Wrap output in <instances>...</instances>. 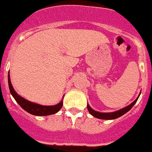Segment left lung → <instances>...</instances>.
<instances>
[{
    "instance_id": "obj_1",
    "label": "left lung",
    "mask_w": 152,
    "mask_h": 152,
    "mask_svg": "<svg viewBox=\"0 0 152 152\" xmlns=\"http://www.w3.org/2000/svg\"><path fill=\"white\" fill-rule=\"evenodd\" d=\"M139 96L135 99V101H133L132 103L131 104H129L128 106H127V107H124L122 109H120L119 110V111H116V112H107H107H96V111H94V110L92 109V108L89 106L88 104L87 105V107H88V110L89 113H90L91 115H93L94 117L98 118V119H101V120H114V119L120 117L121 115H124L125 113H127L128 111H130V110L132 109V107L135 105V104L138 100Z\"/></svg>"
}]
</instances>
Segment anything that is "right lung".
Instances as JSON below:
<instances>
[{
    "instance_id": "add662e5",
    "label": "right lung",
    "mask_w": 152,
    "mask_h": 152,
    "mask_svg": "<svg viewBox=\"0 0 152 152\" xmlns=\"http://www.w3.org/2000/svg\"><path fill=\"white\" fill-rule=\"evenodd\" d=\"M8 82H9V88L10 92H11L12 96H13L15 100L18 103V104L23 109L30 114L34 115H39V116L49 115L55 114L57 112H59L63 106V100L60 102L59 104L53 105V106H44V105H40V104H35V103L28 101L27 99H25V98L19 96L15 91L14 88H12V85L11 84L9 73L8 75Z\"/></svg>"
}]
</instances>
